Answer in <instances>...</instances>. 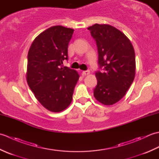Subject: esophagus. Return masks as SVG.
Masks as SVG:
<instances>
[{
  "instance_id": "esophagus-1",
  "label": "esophagus",
  "mask_w": 159,
  "mask_h": 159,
  "mask_svg": "<svg viewBox=\"0 0 159 159\" xmlns=\"http://www.w3.org/2000/svg\"><path fill=\"white\" fill-rule=\"evenodd\" d=\"M83 75L84 76H86V75H89V74H90V72L89 70H86V71H83V72H82Z\"/></svg>"
}]
</instances>
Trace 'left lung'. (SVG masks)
<instances>
[{"label": "left lung", "mask_w": 159, "mask_h": 159, "mask_svg": "<svg viewBox=\"0 0 159 159\" xmlns=\"http://www.w3.org/2000/svg\"><path fill=\"white\" fill-rule=\"evenodd\" d=\"M96 40L100 68L96 73L95 98L112 105L126 95L135 76V54L133 45L120 30L109 25L95 24L87 29Z\"/></svg>", "instance_id": "1"}]
</instances>
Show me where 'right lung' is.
I'll list each match as a JSON object with an SVG mask.
<instances>
[{
	"label": "right lung",
	"mask_w": 159,
	"mask_h": 159,
	"mask_svg": "<svg viewBox=\"0 0 159 159\" xmlns=\"http://www.w3.org/2000/svg\"><path fill=\"white\" fill-rule=\"evenodd\" d=\"M74 30L53 26L33 40L28 52L26 80L43 107L61 112L72 100L79 79L76 70L62 66L67 60V47Z\"/></svg>",
	"instance_id": "1"
}]
</instances>
